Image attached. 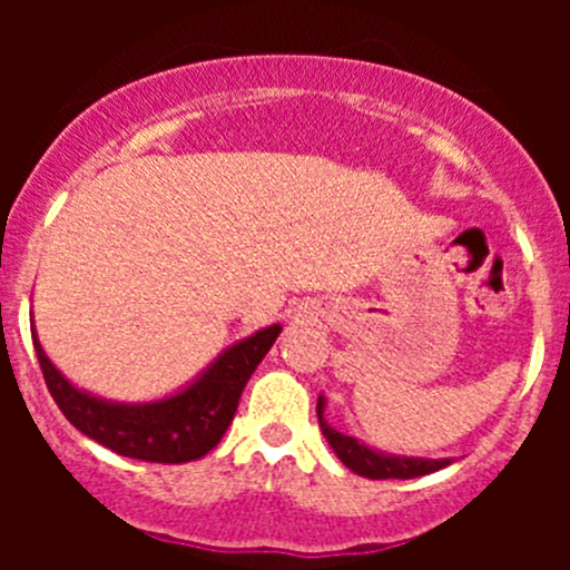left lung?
<instances>
[{
    "mask_svg": "<svg viewBox=\"0 0 570 570\" xmlns=\"http://www.w3.org/2000/svg\"><path fill=\"white\" fill-rule=\"evenodd\" d=\"M317 419L322 435L327 439L331 450L336 452V458L347 465L350 471L361 476H370V480H411V476H424L433 474V471L450 465V458H441V461H433V458H407V455H392V452H381L375 446L364 444L355 435H344L338 430H333L331 424L325 422V394H320L317 400Z\"/></svg>",
    "mask_w": 570,
    "mask_h": 570,
    "instance_id": "8db88e82",
    "label": "left lung"
}]
</instances>
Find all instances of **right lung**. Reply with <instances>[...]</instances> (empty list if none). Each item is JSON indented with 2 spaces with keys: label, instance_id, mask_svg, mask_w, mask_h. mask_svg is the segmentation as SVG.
Returning a JSON list of instances; mask_svg holds the SVG:
<instances>
[{
  "label": "right lung",
  "instance_id": "right-lung-1",
  "mask_svg": "<svg viewBox=\"0 0 570 570\" xmlns=\"http://www.w3.org/2000/svg\"><path fill=\"white\" fill-rule=\"evenodd\" d=\"M281 325L262 327L223 350L198 377L178 392L148 402H115L73 386L40 347L32 331L43 381L68 422L124 458L148 463H189L215 450L226 435L245 383L278 338Z\"/></svg>",
  "mask_w": 570,
  "mask_h": 570
}]
</instances>
